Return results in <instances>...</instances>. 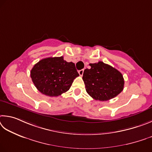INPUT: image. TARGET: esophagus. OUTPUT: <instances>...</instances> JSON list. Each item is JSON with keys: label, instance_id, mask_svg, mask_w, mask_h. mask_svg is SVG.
<instances>
[{"label": "esophagus", "instance_id": "1", "mask_svg": "<svg viewBox=\"0 0 152 152\" xmlns=\"http://www.w3.org/2000/svg\"><path fill=\"white\" fill-rule=\"evenodd\" d=\"M83 72H84V69H81V70H79V71H78V73H79V75H80V76H82V75H83Z\"/></svg>", "mask_w": 152, "mask_h": 152}]
</instances>
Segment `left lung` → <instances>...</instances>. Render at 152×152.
I'll return each mask as SVG.
<instances>
[{"label":"left lung","instance_id":"1","mask_svg":"<svg viewBox=\"0 0 152 152\" xmlns=\"http://www.w3.org/2000/svg\"><path fill=\"white\" fill-rule=\"evenodd\" d=\"M89 65L91 68L84 70L83 80L87 94L94 99L110 100L123 91L124 79L118 70L102 61Z\"/></svg>","mask_w":152,"mask_h":152}]
</instances>
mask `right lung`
I'll return each mask as SVG.
<instances>
[{
  "mask_svg": "<svg viewBox=\"0 0 152 152\" xmlns=\"http://www.w3.org/2000/svg\"><path fill=\"white\" fill-rule=\"evenodd\" d=\"M79 75L75 64L66 62L63 57L42 58L31 71L37 89L49 97H57L67 91Z\"/></svg>",
  "mask_w": 152,
  "mask_h": 152,
  "instance_id": "add662e5",
  "label": "right lung"
}]
</instances>
